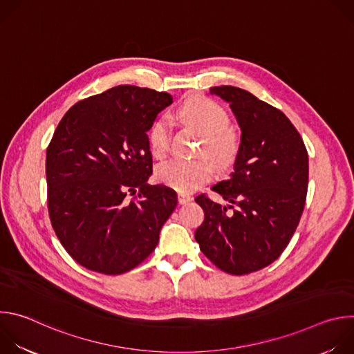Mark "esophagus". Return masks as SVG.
Returning <instances> with one entry per match:
<instances>
[{"label": "esophagus", "instance_id": "obj_1", "mask_svg": "<svg viewBox=\"0 0 354 354\" xmlns=\"http://www.w3.org/2000/svg\"><path fill=\"white\" fill-rule=\"evenodd\" d=\"M178 201H179V205H186V203H189V201H192V196H189L186 193H179Z\"/></svg>", "mask_w": 354, "mask_h": 354}]
</instances>
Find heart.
<instances>
[{
	"label": "heart",
	"instance_id": "1",
	"mask_svg": "<svg viewBox=\"0 0 354 354\" xmlns=\"http://www.w3.org/2000/svg\"><path fill=\"white\" fill-rule=\"evenodd\" d=\"M176 115L203 134L201 151L213 157L218 164H231L239 149V138L235 130L228 127L227 112L206 96H193L180 105ZM148 144L154 157L167 154L171 144V120L162 115L154 120L148 130ZM157 179L182 193L192 192L214 176L213 161L203 156L196 160L172 158L157 168Z\"/></svg>",
	"mask_w": 354,
	"mask_h": 354
}]
</instances>
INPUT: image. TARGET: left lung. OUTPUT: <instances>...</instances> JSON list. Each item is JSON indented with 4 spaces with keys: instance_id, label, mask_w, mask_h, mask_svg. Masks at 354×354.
<instances>
[{
    "instance_id": "obj_1",
    "label": "left lung",
    "mask_w": 354,
    "mask_h": 354,
    "mask_svg": "<svg viewBox=\"0 0 354 354\" xmlns=\"http://www.w3.org/2000/svg\"><path fill=\"white\" fill-rule=\"evenodd\" d=\"M210 92L227 100L241 127V145L230 178L194 200L205 221L194 238L207 259L241 276L274 262L288 245L308 189V153L288 118L250 92L223 85Z\"/></svg>"
}]
</instances>
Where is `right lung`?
Returning a JSON list of instances; mask_svg holds the SVG:
<instances>
[{"instance_id":"add662e5","label":"right lung","mask_w":354,"mask_h":354,"mask_svg":"<svg viewBox=\"0 0 354 354\" xmlns=\"http://www.w3.org/2000/svg\"><path fill=\"white\" fill-rule=\"evenodd\" d=\"M171 104L167 92L119 85L80 100L60 120L46 153L47 209L62 245L85 269L122 274L156 249L178 197L147 183V131Z\"/></svg>"}]
</instances>
